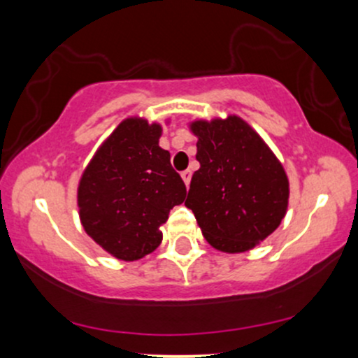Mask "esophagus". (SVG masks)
<instances>
[{
	"instance_id": "1",
	"label": "esophagus",
	"mask_w": 358,
	"mask_h": 358,
	"mask_svg": "<svg viewBox=\"0 0 358 358\" xmlns=\"http://www.w3.org/2000/svg\"><path fill=\"white\" fill-rule=\"evenodd\" d=\"M182 178H183V182H185V185H190V180H192V170H185V171H182Z\"/></svg>"
}]
</instances>
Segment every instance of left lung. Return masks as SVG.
<instances>
[{"label":"left lung","instance_id":"1","mask_svg":"<svg viewBox=\"0 0 358 358\" xmlns=\"http://www.w3.org/2000/svg\"><path fill=\"white\" fill-rule=\"evenodd\" d=\"M200 168L192 176L187 205L203 237L224 252H244L281 224L289 183L273 151L237 116L195 121Z\"/></svg>","mask_w":358,"mask_h":358}]
</instances>
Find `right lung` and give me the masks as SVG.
<instances>
[{"label":"right lung","mask_w":358,"mask_h":358,"mask_svg":"<svg viewBox=\"0 0 358 358\" xmlns=\"http://www.w3.org/2000/svg\"><path fill=\"white\" fill-rule=\"evenodd\" d=\"M162 126L126 119L99 148L79 183V213L85 232L122 261L153 252L159 225L187 195L170 153L159 148Z\"/></svg>","instance_id":"right-lung-1"}]
</instances>
